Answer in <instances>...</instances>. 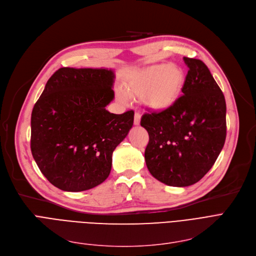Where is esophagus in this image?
I'll return each instance as SVG.
<instances>
[{
    "mask_svg": "<svg viewBox=\"0 0 256 256\" xmlns=\"http://www.w3.org/2000/svg\"><path fill=\"white\" fill-rule=\"evenodd\" d=\"M140 112H136V114H134V125H140Z\"/></svg>",
    "mask_w": 256,
    "mask_h": 256,
    "instance_id": "obj_1",
    "label": "esophagus"
}]
</instances>
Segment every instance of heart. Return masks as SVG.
I'll return each mask as SVG.
<instances>
[{
  "mask_svg": "<svg viewBox=\"0 0 256 256\" xmlns=\"http://www.w3.org/2000/svg\"><path fill=\"white\" fill-rule=\"evenodd\" d=\"M186 76L179 66L162 64L146 68L126 83V92L133 96H144V104L153 112H164L179 99ZM120 101H126L124 92H118Z\"/></svg>",
  "mask_w": 256,
  "mask_h": 256,
  "instance_id": "1",
  "label": "heart"
}]
</instances>
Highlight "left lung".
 <instances>
[{
	"label": "left lung",
	"mask_w": 256,
	"mask_h": 256,
	"mask_svg": "<svg viewBox=\"0 0 256 256\" xmlns=\"http://www.w3.org/2000/svg\"><path fill=\"white\" fill-rule=\"evenodd\" d=\"M188 66L182 96L164 112L144 114V150L151 175L171 186H188L208 173L226 138V102L208 68L184 57Z\"/></svg>",
	"instance_id": "left-lung-1"
}]
</instances>
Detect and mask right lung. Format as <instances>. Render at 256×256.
<instances>
[{
    "label": "right lung",
    "instance_id": "right-lung-1",
    "mask_svg": "<svg viewBox=\"0 0 256 256\" xmlns=\"http://www.w3.org/2000/svg\"><path fill=\"white\" fill-rule=\"evenodd\" d=\"M114 74L62 68L48 80L31 114V152L40 172L66 192L101 184L112 153L132 128L134 112L110 114Z\"/></svg>",
    "mask_w": 256,
    "mask_h": 256
}]
</instances>
